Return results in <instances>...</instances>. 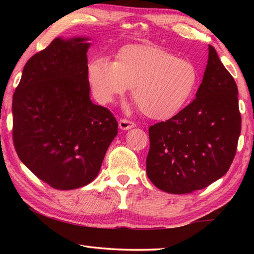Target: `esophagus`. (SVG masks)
<instances>
[{"mask_svg":"<svg viewBox=\"0 0 254 254\" xmlns=\"http://www.w3.org/2000/svg\"><path fill=\"white\" fill-rule=\"evenodd\" d=\"M119 127L121 130H130V128L135 127V123L130 121V120H127V119H120Z\"/></svg>","mask_w":254,"mask_h":254,"instance_id":"esophagus-1","label":"esophagus"}]
</instances>
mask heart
<instances>
[{
  "label": "heart",
  "mask_w": 254,
  "mask_h": 254,
  "mask_svg": "<svg viewBox=\"0 0 254 254\" xmlns=\"http://www.w3.org/2000/svg\"><path fill=\"white\" fill-rule=\"evenodd\" d=\"M93 95L111 103L132 87V98L145 117L167 120L188 104L198 83V69L188 59L151 45H127L115 56L94 58L87 66Z\"/></svg>",
  "instance_id": "b5f03b06"
}]
</instances>
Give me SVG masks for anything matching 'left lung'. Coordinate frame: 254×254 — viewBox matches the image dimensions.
<instances>
[{"instance_id": "left-lung-1", "label": "left lung", "mask_w": 254, "mask_h": 254, "mask_svg": "<svg viewBox=\"0 0 254 254\" xmlns=\"http://www.w3.org/2000/svg\"><path fill=\"white\" fill-rule=\"evenodd\" d=\"M241 133L238 86L208 46L203 81L190 104L149 127L147 175L170 194H188L223 177Z\"/></svg>"}]
</instances>
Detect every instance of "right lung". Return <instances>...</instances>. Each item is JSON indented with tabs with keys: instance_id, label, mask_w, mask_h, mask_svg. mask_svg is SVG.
Returning <instances> with one entry per match:
<instances>
[{
	"instance_id": "1",
	"label": "right lung",
	"mask_w": 254,
	"mask_h": 254,
	"mask_svg": "<svg viewBox=\"0 0 254 254\" xmlns=\"http://www.w3.org/2000/svg\"><path fill=\"white\" fill-rule=\"evenodd\" d=\"M86 40L56 38L33 55L12 102V137L20 160L60 190L93 182L118 134L111 111L89 98Z\"/></svg>"
}]
</instances>
